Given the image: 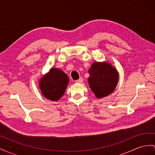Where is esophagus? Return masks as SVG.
I'll return each instance as SVG.
<instances>
[{
	"label": "esophagus",
	"mask_w": 155,
	"mask_h": 155,
	"mask_svg": "<svg viewBox=\"0 0 155 155\" xmlns=\"http://www.w3.org/2000/svg\"><path fill=\"white\" fill-rule=\"evenodd\" d=\"M75 82H76L77 83H82V82H83V78H80L78 79V80H77Z\"/></svg>",
	"instance_id": "esophagus-1"
}]
</instances>
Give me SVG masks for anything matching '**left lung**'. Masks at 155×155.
<instances>
[{
	"instance_id": "left-lung-1",
	"label": "left lung",
	"mask_w": 155,
	"mask_h": 155,
	"mask_svg": "<svg viewBox=\"0 0 155 155\" xmlns=\"http://www.w3.org/2000/svg\"><path fill=\"white\" fill-rule=\"evenodd\" d=\"M88 73L89 86L97 98L107 96L113 93L118 81V73L109 63L94 62Z\"/></svg>"
}]
</instances>
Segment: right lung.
<instances>
[{"instance_id":"obj_1","label":"right lung","mask_w":155,"mask_h":155,"mask_svg":"<svg viewBox=\"0 0 155 155\" xmlns=\"http://www.w3.org/2000/svg\"><path fill=\"white\" fill-rule=\"evenodd\" d=\"M69 78L57 68L51 69L41 78L39 87L43 96L51 101H58L65 93Z\"/></svg>"}]
</instances>
